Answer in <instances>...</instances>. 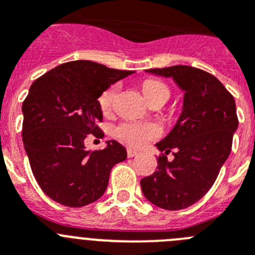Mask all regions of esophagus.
I'll use <instances>...</instances> for the list:
<instances>
[{
	"label": "esophagus",
	"mask_w": 255,
	"mask_h": 255,
	"mask_svg": "<svg viewBox=\"0 0 255 255\" xmlns=\"http://www.w3.org/2000/svg\"><path fill=\"white\" fill-rule=\"evenodd\" d=\"M135 155H138V150H135V149H128V157L129 158H132V157H135Z\"/></svg>",
	"instance_id": "34e87169"
}]
</instances>
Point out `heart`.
Returning <instances> with one entry per match:
<instances>
[{
	"mask_svg": "<svg viewBox=\"0 0 255 255\" xmlns=\"http://www.w3.org/2000/svg\"><path fill=\"white\" fill-rule=\"evenodd\" d=\"M141 91L149 102L158 97H170V89L167 85L159 80L148 79L141 84ZM116 97V85H110L98 97V103L103 114H108L114 107ZM162 130L157 124L153 123H135V121H124L115 128V136L131 147L140 148L147 145L150 140L161 136Z\"/></svg>",
	"mask_w": 255,
	"mask_h": 255,
	"instance_id": "obj_1",
	"label": "heart"
}]
</instances>
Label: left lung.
I'll return each instance as SVG.
<instances>
[{
    "label": "left lung",
    "mask_w": 255,
    "mask_h": 255,
    "mask_svg": "<svg viewBox=\"0 0 255 255\" xmlns=\"http://www.w3.org/2000/svg\"><path fill=\"white\" fill-rule=\"evenodd\" d=\"M147 71L172 78L185 96L177 124L155 144L161 150L158 170L140 180L141 190L159 208H188L207 194L231 152L239 125L235 100L216 76L197 67L176 65ZM171 151L175 158L167 161Z\"/></svg>",
    "instance_id": "1"
}]
</instances>
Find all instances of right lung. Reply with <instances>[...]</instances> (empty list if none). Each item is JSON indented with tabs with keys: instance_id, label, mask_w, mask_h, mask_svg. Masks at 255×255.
Instances as JSON below:
<instances>
[{
	"instance_id": "obj_1",
	"label": "right lung",
	"mask_w": 255,
	"mask_h": 255,
	"mask_svg": "<svg viewBox=\"0 0 255 255\" xmlns=\"http://www.w3.org/2000/svg\"><path fill=\"white\" fill-rule=\"evenodd\" d=\"M132 73L78 60L49 70L30 85L22 102V143L38 185L57 203L76 208L100 199L112 167L126 159V149L116 140L100 150H87L84 140L101 135L98 97Z\"/></svg>"
}]
</instances>
